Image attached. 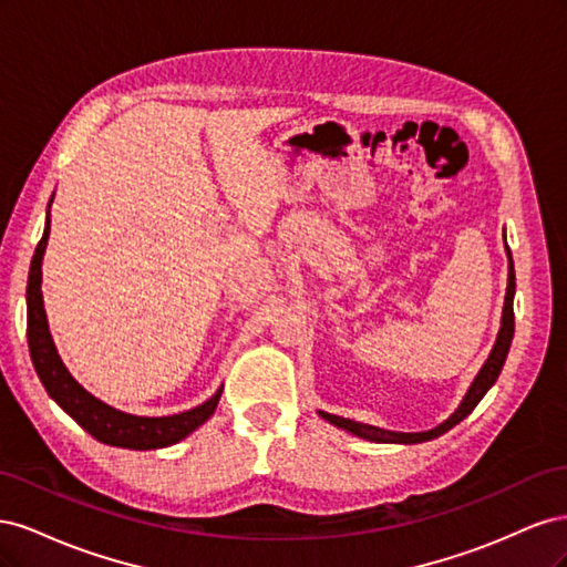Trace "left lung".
I'll use <instances>...</instances> for the list:
<instances>
[{
	"mask_svg": "<svg viewBox=\"0 0 567 567\" xmlns=\"http://www.w3.org/2000/svg\"><path fill=\"white\" fill-rule=\"evenodd\" d=\"M506 255H508V286H506V298H504V310H502V326H499V333H496L494 340V348L489 352V357L485 359L483 369L477 371V375L473 379L468 392L463 394L461 404L454 409V414L442 421L440 425L431 427V431H421V433H400V431H385V427L379 425H369V423H357L352 419H342L336 414H326V411H319V416L323 421H329L331 425L340 427V431H346L350 435H357L362 440L369 442H383V444H419V442H427V440H435L440 435H444L456 423H461L466 419L471 411L477 406V402L485 398L487 390L496 383L499 379V373L504 369L506 362V354L511 348V340H513V296H516V269H513V260H511V250L506 246Z\"/></svg>",
	"mask_w": 567,
	"mask_h": 567,
	"instance_id": "left-lung-1",
	"label": "left lung"
}]
</instances>
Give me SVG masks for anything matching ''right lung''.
<instances>
[{"mask_svg": "<svg viewBox=\"0 0 567 567\" xmlns=\"http://www.w3.org/2000/svg\"><path fill=\"white\" fill-rule=\"evenodd\" d=\"M51 200H54V196H51ZM51 200L47 208H51ZM49 221L51 219L47 210L42 241L38 244L35 255H32V262H30L28 296H25L30 357L44 390L49 392V398L54 400L68 416L75 419L92 437H96L104 444H111V447L148 452V450L169 447V444H177L186 435H192L198 425H203L215 414L225 385H219V390L208 402H203L188 411H182V414L134 416L94 398V394L84 390L73 379L71 371L65 369L63 359L59 357V350L54 346V338L49 333V321H47L44 300H42V260H44L47 241H49Z\"/></svg>", "mask_w": 567, "mask_h": 567, "instance_id": "obj_1", "label": "right lung"}]
</instances>
